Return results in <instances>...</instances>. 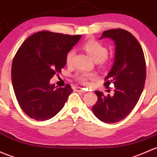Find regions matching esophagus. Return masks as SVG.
<instances>
[{
    "mask_svg": "<svg viewBox=\"0 0 157 157\" xmlns=\"http://www.w3.org/2000/svg\"><path fill=\"white\" fill-rule=\"evenodd\" d=\"M75 91L78 92H83V93L85 92V90H84L83 89L80 88V87H77V88H75Z\"/></svg>",
    "mask_w": 157,
    "mask_h": 157,
    "instance_id": "obj_1",
    "label": "esophagus"
}]
</instances>
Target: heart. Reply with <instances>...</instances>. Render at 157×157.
Segmentation results:
<instances>
[{"mask_svg":"<svg viewBox=\"0 0 157 157\" xmlns=\"http://www.w3.org/2000/svg\"><path fill=\"white\" fill-rule=\"evenodd\" d=\"M86 52L94 62H100L103 64L106 62L107 56H108V49L101 44V43L96 40H89L84 43L82 46ZM75 56V51L74 49L69 51L66 56V63L67 65H71L74 62V58ZM96 78V74L92 73H78L75 75L76 80L79 83L84 84L86 83L88 80H93Z\"/></svg>","mask_w":157,"mask_h":157,"instance_id":"b5f03b06","label":"heart"}]
</instances>
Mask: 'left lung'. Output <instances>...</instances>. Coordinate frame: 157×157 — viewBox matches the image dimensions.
Masks as SVG:
<instances>
[{
  "label": "left lung",
  "mask_w": 157,
  "mask_h": 157,
  "mask_svg": "<svg viewBox=\"0 0 157 157\" xmlns=\"http://www.w3.org/2000/svg\"><path fill=\"white\" fill-rule=\"evenodd\" d=\"M108 37L115 44L113 65L105 77V86L114 84V94L104 95L95 91L98 101L92 107L95 116L104 123H114L128 116L139 100L146 80V62L141 45L124 29L105 31L100 39Z\"/></svg>",
  "instance_id": "left-lung-1"
}]
</instances>
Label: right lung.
I'll return each instance as SVG.
<instances>
[{"instance_id":"add662e5","label":"right lung","mask_w":157,"mask_h":157,"mask_svg":"<svg viewBox=\"0 0 157 157\" xmlns=\"http://www.w3.org/2000/svg\"><path fill=\"white\" fill-rule=\"evenodd\" d=\"M81 35H68L44 31L23 42L13 60L11 77L16 99L23 111L36 120L53 117L73 92L69 84L64 88L49 83L61 73L66 56Z\"/></svg>"}]
</instances>
